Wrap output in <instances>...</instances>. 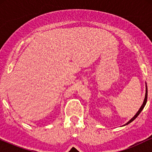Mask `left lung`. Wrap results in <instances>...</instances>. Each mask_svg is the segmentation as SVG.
<instances>
[{"mask_svg":"<svg viewBox=\"0 0 152 152\" xmlns=\"http://www.w3.org/2000/svg\"><path fill=\"white\" fill-rule=\"evenodd\" d=\"M146 94H145V99H144V103H143L142 106H141V108H140V109H139V111H138V112L137 113V114H136L135 116H134V117L132 118V119H131L129 121V122H127V123H126V124H129L131 123V122H132V121H133L135 119V118H137L138 116H139V114H140V113L142 112V110H143V109H144V106H145L146 104V102H147V87H146Z\"/></svg>","mask_w":152,"mask_h":152,"instance_id":"left-lung-1","label":"left lung"}]
</instances>
